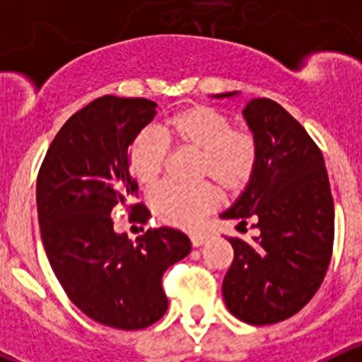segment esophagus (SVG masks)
<instances>
[{
	"label": "esophagus",
	"mask_w": 362,
	"mask_h": 362,
	"mask_svg": "<svg viewBox=\"0 0 362 362\" xmlns=\"http://www.w3.org/2000/svg\"><path fill=\"white\" fill-rule=\"evenodd\" d=\"M204 241H206V233H201V232H192L190 233L192 246H201Z\"/></svg>",
	"instance_id": "1"
}]
</instances>
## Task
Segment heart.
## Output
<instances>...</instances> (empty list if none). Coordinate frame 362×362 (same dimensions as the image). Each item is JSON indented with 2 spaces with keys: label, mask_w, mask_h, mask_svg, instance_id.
Returning a JSON list of instances; mask_svg holds the SVG:
<instances>
[{
  "label": "heart",
  "mask_w": 362,
  "mask_h": 362,
  "mask_svg": "<svg viewBox=\"0 0 362 362\" xmlns=\"http://www.w3.org/2000/svg\"><path fill=\"white\" fill-rule=\"evenodd\" d=\"M168 146L199 152L197 177L212 179L221 190L239 194L254 179L259 165V143L252 130L232 127L225 112L209 105H194L163 121L159 132L145 129L132 137L127 163L143 187L161 175L168 159ZM219 194L210 181L196 187L163 183L150 192L156 216L174 226H196L217 206Z\"/></svg>",
  "instance_id": "1"
}]
</instances>
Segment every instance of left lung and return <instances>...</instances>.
Instances as JSON below:
<instances>
[{"mask_svg":"<svg viewBox=\"0 0 362 362\" xmlns=\"http://www.w3.org/2000/svg\"><path fill=\"white\" fill-rule=\"evenodd\" d=\"M235 92L217 94L230 98ZM259 143V165L223 219H254V243L230 238L233 261L223 297L248 325L292 317L315 296L334 248V197L321 150L279 103L252 99L243 110Z\"/></svg>","mask_w":362,"mask_h":362,"instance_id":"obj_1","label":"left lung"}]
</instances>
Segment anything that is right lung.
<instances>
[{
	"label": "right lung",
	"instance_id": "add662e5",
	"mask_svg": "<svg viewBox=\"0 0 362 362\" xmlns=\"http://www.w3.org/2000/svg\"><path fill=\"white\" fill-rule=\"evenodd\" d=\"M145 98L103 95L56 134L37 174L41 239L57 281L85 315L117 330H141L165 315L166 268L192 245L181 230L150 228L136 239L114 232L112 210L127 206L145 225V204H129L137 183L127 148L156 116Z\"/></svg>",
	"mask_w": 362,
	"mask_h": 362
}]
</instances>
